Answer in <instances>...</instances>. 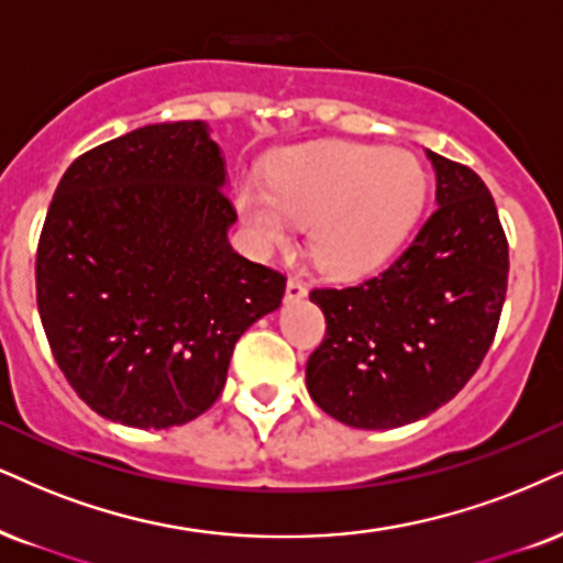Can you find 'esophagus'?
Instances as JSON below:
<instances>
[{"label": "esophagus", "instance_id": "34e87169", "mask_svg": "<svg viewBox=\"0 0 563 563\" xmlns=\"http://www.w3.org/2000/svg\"><path fill=\"white\" fill-rule=\"evenodd\" d=\"M305 295H308V287H305V282L297 279V276H292V279L287 282V295H284V300H287V302H300Z\"/></svg>", "mask_w": 563, "mask_h": 563}]
</instances>
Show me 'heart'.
I'll list each match as a JSON object with an SVG mask.
<instances>
[{
	"label": "heart",
	"instance_id": "obj_1",
	"mask_svg": "<svg viewBox=\"0 0 563 563\" xmlns=\"http://www.w3.org/2000/svg\"><path fill=\"white\" fill-rule=\"evenodd\" d=\"M426 196V169L407 151L329 143L284 156L268 172V185L245 179L238 213L263 253L292 247L300 227H308L316 266L357 276L397 253Z\"/></svg>",
	"mask_w": 563,
	"mask_h": 563
}]
</instances>
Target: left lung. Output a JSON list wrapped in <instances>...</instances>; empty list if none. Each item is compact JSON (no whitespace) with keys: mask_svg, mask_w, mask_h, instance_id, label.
<instances>
[{"mask_svg":"<svg viewBox=\"0 0 563 563\" xmlns=\"http://www.w3.org/2000/svg\"><path fill=\"white\" fill-rule=\"evenodd\" d=\"M435 208L376 276L310 292L325 339L305 367L325 415L386 430L428 418L462 391L494 342L509 245L494 198L470 166L426 151Z\"/></svg>","mask_w":563,"mask_h":563,"instance_id":"8db88e82","label":"left lung"}]
</instances>
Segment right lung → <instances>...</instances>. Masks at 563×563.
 Returning a JSON list of instances; mask_svg holds the SVG:
<instances>
[{
    "label": "right lung",
    "instance_id": "obj_1",
    "mask_svg": "<svg viewBox=\"0 0 563 563\" xmlns=\"http://www.w3.org/2000/svg\"><path fill=\"white\" fill-rule=\"evenodd\" d=\"M206 122L145 124L69 164L36 255L54 360L101 418L175 428L219 399L234 344L287 279L229 245L238 221Z\"/></svg>",
    "mask_w": 563,
    "mask_h": 563
}]
</instances>
